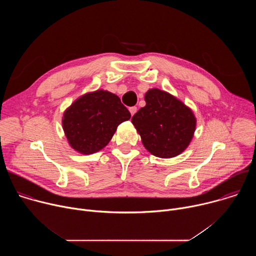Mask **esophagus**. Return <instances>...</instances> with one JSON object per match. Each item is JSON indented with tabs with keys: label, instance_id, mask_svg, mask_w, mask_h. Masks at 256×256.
Wrapping results in <instances>:
<instances>
[{
	"label": "esophagus",
	"instance_id": "esophagus-1",
	"mask_svg": "<svg viewBox=\"0 0 256 256\" xmlns=\"http://www.w3.org/2000/svg\"><path fill=\"white\" fill-rule=\"evenodd\" d=\"M128 110H130V114H132V116H134V114L136 112V106H132V107H130V108H128Z\"/></svg>",
	"mask_w": 256,
	"mask_h": 256
}]
</instances>
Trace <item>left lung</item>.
<instances>
[{
  "label": "left lung",
  "instance_id": "obj_1",
  "mask_svg": "<svg viewBox=\"0 0 256 256\" xmlns=\"http://www.w3.org/2000/svg\"><path fill=\"white\" fill-rule=\"evenodd\" d=\"M144 101L146 106L132 118L144 147L159 158L180 155L190 146L196 128L192 108L158 88L146 92Z\"/></svg>",
  "mask_w": 256,
  "mask_h": 256
}]
</instances>
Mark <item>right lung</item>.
<instances>
[{"mask_svg":"<svg viewBox=\"0 0 256 256\" xmlns=\"http://www.w3.org/2000/svg\"><path fill=\"white\" fill-rule=\"evenodd\" d=\"M130 118L118 95L107 90L88 92L72 102L64 112L62 124L72 149L91 155L110 142L118 126Z\"/></svg>","mask_w":256,"mask_h":256,"instance_id":"obj_1","label":"right lung"}]
</instances>
